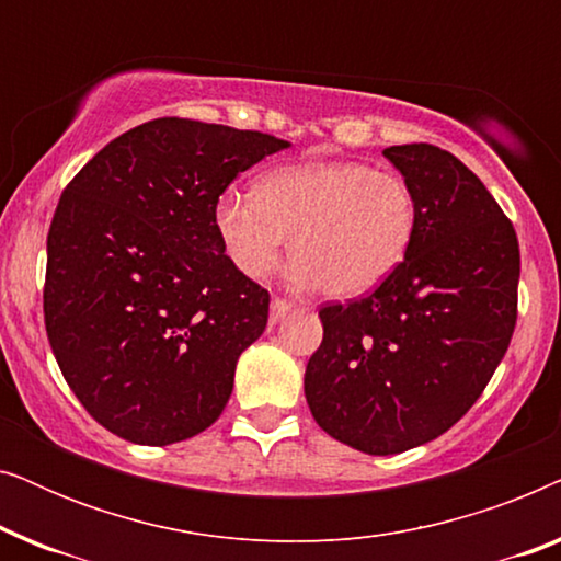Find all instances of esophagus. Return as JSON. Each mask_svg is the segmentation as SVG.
<instances>
[{"label": "esophagus", "mask_w": 561, "mask_h": 561, "mask_svg": "<svg viewBox=\"0 0 561 561\" xmlns=\"http://www.w3.org/2000/svg\"><path fill=\"white\" fill-rule=\"evenodd\" d=\"M294 311V304L283 301V298H273L271 301V324H278L280 319H286Z\"/></svg>", "instance_id": "1"}]
</instances>
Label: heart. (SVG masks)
<instances>
[{
    "instance_id": "heart-1",
    "label": "heart",
    "mask_w": 561,
    "mask_h": 561,
    "mask_svg": "<svg viewBox=\"0 0 561 561\" xmlns=\"http://www.w3.org/2000/svg\"><path fill=\"white\" fill-rule=\"evenodd\" d=\"M214 227L248 278L271 271L288 237L294 286L350 298L405 263L419 209L409 183L393 173L355 160H309L265 173L255 196L227 188L214 204Z\"/></svg>"
}]
</instances>
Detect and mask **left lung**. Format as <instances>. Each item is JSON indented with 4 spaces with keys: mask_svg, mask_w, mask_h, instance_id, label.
<instances>
[{
    "mask_svg": "<svg viewBox=\"0 0 561 561\" xmlns=\"http://www.w3.org/2000/svg\"><path fill=\"white\" fill-rule=\"evenodd\" d=\"M382 156L416 198L411 252L370 296L319 311L304 375L317 424L380 457L436 439L478 401L508 350L520 275L513 225L462 160L426 142Z\"/></svg>",
    "mask_w": 561,
    "mask_h": 561,
    "instance_id": "8db88e82",
    "label": "left lung"
}]
</instances>
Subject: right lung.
<instances>
[{"label": "right lung", "instance_id": "right-lung-1", "mask_svg": "<svg viewBox=\"0 0 561 561\" xmlns=\"http://www.w3.org/2000/svg\"><path fill=\"white\" fill-rule=\"evenodd\" d=\"M288 148L163 117L119 135L66 186L48 232L45 329L66 382L112 434L165 447L225 411L271 296L225 255L214 204Z\"/></svg>", "mask_w": 561, "mask_h": 561}]
</instances>
